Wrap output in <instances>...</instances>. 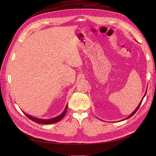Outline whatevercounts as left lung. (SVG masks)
Segmentation results:
<instances>
[{
    "mask_svg": "<svg viewBox=\"0 0 156 156\" xmlns=\"http://www.w3.org/2000/svg\"><path fill=\"white\" fill-rule=\"evenodd\" d=\"M146 93H147V91L145 92V94H144V97H143V99H142V100L140 101V104H138V105L137 106V108L135 109V111H133V112L132 114H131L130 115H129L128 117H127V118H126L125 119H128V118H129L130 117H132L133 115H134V114L136 113V112L138 111V109H139V108H140V105H141V104H142V101H143V99H144V97H145V95H146Z\"/></svg>",
    "mask_w": 156,
    "mask_h": 156,
    "instance_id": "1",
    "label": "left lung"
}]
</instances>
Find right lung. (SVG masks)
Masks as SVG:
<instances>
[{
	"mask_svg": "<svg viewBox=\"0 0 156 156\" xmlns=\"http://www.w3.org/2000/svg\"><path fill=\"white\" fill-rule=\"evenodd\" d=\"M67 109H68V104L66 105V108L64 110V111L62 112V113H61L60 115L57 116L55 118H51V119H41V118H35V117H34L32 116H30L29 115V114H27L26 112H23V113L25 114L26 116H27L30 119H31V121H34V122H36L37 123H40V124H44V125H48V124H53V123H55V122L59 121L60 120H61L64 116H65L66 113L67 112Z\"/></svg>",
	"mask_w": 156,
	"mask_h": 156,
	"instance_id": "add662e5",
	"label": "right lung"
}]
</instances>
